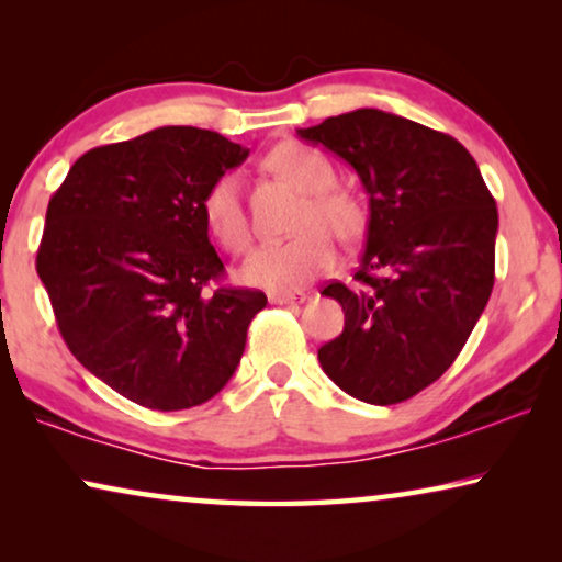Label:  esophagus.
Listing matches in <instances>:
<instances>
[{
    "label": "esophagus",
    "instance_id": "esophagus-1",
    "mask_svg": "<svg viewBox=\"0 0 562 562\" xmlns=\"http://www.w3.org/2000/svg\"><path fill=\"white\" fill-rule=\"evenodd\" d=\"M271 304H296V302H304V294H271Z\"/></svg>",
    "mask_w": 562,
    "mask_h": 562
}]
</instances>
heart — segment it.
Wrapping results in <instances>:
<instances>
[{
  "label": "heart",
  "mask_w": 562,
  "mask_h": 562,
  "mask_svg": "<svg viewBox=\"0 0 562 562\" xmlns=\"http://www.w3.org/2000/svg\"><path fill=\"white\" fill-rule=\"evenodd\" d=\"M268 166L302 189L304 194H312L302 222H299L304 233L289 237V240L260 245L245 263L243 276L256 286L294 291L335 266V245L327 229L337 240L350 243L363 233L366 214L356 196L335 191V166L329 164L325 153L312 145L283 143L271 150ZM202 212L206 227L227 252L243 256L250 248L252 229L243 204L240 176L222 173L220 179H214L202 199Z\"/></svg>",
  "instance_id": "1"
}]
</instances>
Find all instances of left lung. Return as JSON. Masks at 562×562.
<instances>
[{
  "label": "left lung",
  "instance_id": "1",
  "mask_svg": "<svg viewBox=\"0 0 562 562\" xmlns=\"http://www.w3.org/2000/svg\"><path fill=\"white\" fill-rule=\"evenodd\" d=\"M356 168L368 191L366 250L348 289L327 283L345 327L322 371L366 404H398L456 363L494 289L498 212L456 137L381 110L296 130Z\"/></svg>",
  "mask_w": 562,
  "mask_h": 562
}]
</instances>
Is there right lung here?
Returning a JSON list of instances; mask_svg holds the SVG:
<instances>
[{
    "instance_id": "right-lung-1",
    "label": "right lung",
    "mask_w": 562,
    "mask_h": 562,
    "mask_svg": "<svg viewBox=\"0 0 562 562\" xmlns=\"http://www.w3.org/2000/svg\"><path fill=\"white\" fill-rule=\"evenodd\" d=\"M248 150L212 130L158 127L99 145L50 196L35 268L76 360L158 412L210 402L235 373L263 291L225 266L202 199Z\"/></svg>"
}]
</instances>
